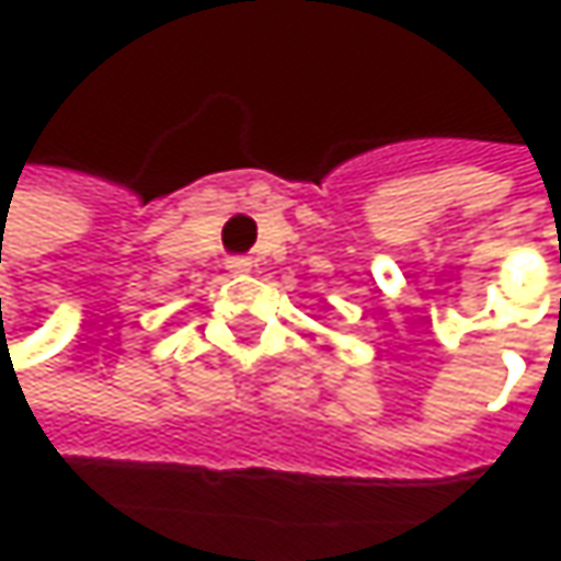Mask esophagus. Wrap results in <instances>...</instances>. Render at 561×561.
<instances>
[{
    "mask_svg": "<svg viewBox=\"0 0 561 561\" xmlns=\"http://www.w3.org/2000/svg\"><path fill=\"white\" fill-rule=\"evenodd\" d=\"M250 266H253V263H250L247 256H230V260H227V270H230V273H250Z\"/></svg>",
    "mask_w": 561,
    "mask_h": 561,
    "instance_id": "1",
    "label": "esophagus"
}]
</instances>
